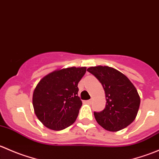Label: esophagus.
Returning a JSON list of instances; mask_svg holds the SVG:
<instances>
[{"mask_svg": "<svg viewBox=\"0 0 159 159\" xmlns=\"http://www.w3.org/2000/svg\"><path fill=\"white\" fill-rule=\"evenodd\" d=\"M91 102H92V100H91V99H90V100H88V101H86V103H88V104H90V103H91Z\"/></svg>", "mask_w": 159, "mask_h": 159, "instance_id": "esophagus-1", "label": "esophagus"}]
</instances>
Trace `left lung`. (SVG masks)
I'll list each match as a JSON object with an SVG mask.
<instances>
[{
    "mask_svg": "<svg viewBox=\"0 0 159 159\" xmlns=\"http://www.w3.org/2000/svg\"><path fill=\"white\" fill-rule=\"evenodd\" d=\"M105 90L106 105L94 112L97 122L107 131H118L129 126L136 118L140 97L135 87L125 75L108 66L88 68Z\"/></svg>",
    "mask_w": 159,
    "mask_h": 159,
    "instance_id": "obj_1",
    "label": "left lung"
}]
</instances>
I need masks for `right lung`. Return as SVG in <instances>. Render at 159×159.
<instances>
[{"instance_id": "add662e5", "label": "right lung", "mask_w": 159, "mask_h": 159, "mask_svg": "<svg viewBox=\"0 0 159 159\" xmlns=\"http://www.w3.org/2000/svg\"><path fill=\"white\" fill-rule=\"evenodd\" d=\"M85 72V67L64 68L51 72L39 81L34 91L33 106L44 126L59 131L75 122L82 105L78 84Z\"/></svg>"}]
</instances>
